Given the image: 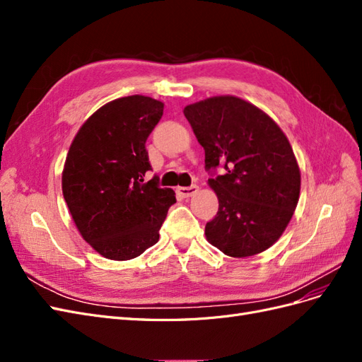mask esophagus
<instances>
[{"label":"esophagus","instance_id":"obj_1","mask_svg":"<svg viewBox=\"0 0 362 362\" xmlns=\"http://www.w3.org/2000/svg\"><path fill=\"white\" fill-rule=\"evenodd\" d=\"M199 187L198 185H190V187H178V193L182 196V198H190V196L198 193Z\"/></svg>","mask_w":362,"mask_h":362}]
</instances>
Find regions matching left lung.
Here are the masks:
<instances>
[{
	"label": "left lung",
	"instance_id": "obj_1",
	"mask_svg": "<svg viewBox=\"0 0 362 362\" xmlns=\"http://www.w3.org/2000/svg\"><path fill=\"white\" fill-rule=\"evenodd\" d=\"M205 151L218 210L205 235L225 255H257L278 242L300 193V170L287 136L269 115L242 98H206L184 108Z\"/></svg>",
	"mask_w": 362,
	"mask_h": 362
}]
</instances>
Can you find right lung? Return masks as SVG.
Masks as SVG:
<instances>
[{"label": "right lung", "mask_w": 362, "mask_h": 362, "mask_svg": "<svg viewBox=\"0 0 362 362\" xmlns=\"http://www.w3.org/2000/svg\"><path fill=\"white\" fill-rule=\"evenodd\" d=\"M164 104L144 95L103 105L74 137L62 173L63 198L81 237L108 259L136 258L154 246L172 204V189L151 170L146 139Z\"/></svg>", "instance_id": "right-lung-1"}]
</instances>
